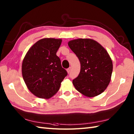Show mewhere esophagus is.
<instances>
[{"mask_svg":"<svg viewBox=\"0 0 134 134\" xmlns=\"http://www.w3.org/2000/svg\"><path fill=\"white\" fill-rule=\"evenodd\" d=\"M71 69V67H70V68H69V69H67V72H68V74H69V73L70 72Z\"/></svg>","mask_w":134,"mask_h":134,"instance_id":"1","label":"esophagus"}]
</instances>
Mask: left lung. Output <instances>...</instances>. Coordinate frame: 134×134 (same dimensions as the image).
<instances>
[{
    "instance_id": "left-lung-1",
    "label": "left lung",
    "mask_w": 134,
    "mask_h": 134,
    "mask_svg": "<svg viewBox=\"0 0 134 134\" xmlns=\"http://www.w3.org/2000/svg\"><path fill=\"white\" fill-rule=\"evenodd\" d=\"M81 63L79 74L72 81L76 90L88 97L104 92L109 85L113 70L112 59L107 50L91 38H78L68 42Z\"/></svg>"
}]
</instances>
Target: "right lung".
Segmentation results:
<instances>
[{"instance_id": "obj_1", "label": "right lung", "mask_w": 134, "mask_h": 134, "mask_svg": "<svg viewBox=\"0 0 134 134\" xmlns=\"http://www.w3.org/2000/svg\"><path fill=\"white\" fill-rule=\"evenodd\" d=\"M62 40L44 38L28 50L22 64V74L30 92L38 98L48 99L58 92L67 76L56 52Z\"/></svg>"}]
</instances>
